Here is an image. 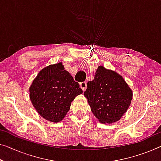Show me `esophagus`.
<instances>
[{"label": "esophagus", "mask_w": 161, "mask_h": 161, "mask_svg": "<svg viewBox=\"0 0 161 161\" xmlns=\"http://www.w3.org/2000/svg\"><path fill=\"white\" fill-rule=\"evenodd\" d=\"M80 87L81 88V90L83 91H85L86 89H87V83L85 82V81H83V82H81L80 84Z\"/></svg>", "instance_id": "esophagus-1"}]
</instances>
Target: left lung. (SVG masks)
Returning a JSON list of instances; mask_svg holds the SVG:
<instances>
[{
  "mask_svg": "<svg viewBox=\"0 0 161 161\" xmlns=\"http://www.w3.org/2000/svg\"><path fill=\"white\" fill-rule=\"evenodd\" d=\"M84 95L99 121L112 124L118 121L126 112L133 93L120 74L100 66L94 80L87 82Z\"/></svg>",
  "mask_w": 161,
  "mask_h": 161,
  "instance_id": "obj_1",
  "label": "left lung"
}]
</instances>
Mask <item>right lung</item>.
<instances>
[{
    "instance_id": "obj_1",
    "label": "right lung",
    "mask_w": 161,
    "mask_h": 161,
    "mask_svg": "<svg viewBox=\"0 0 161 161\" xmlns=\"http://www.w3.org/2000/svg\"><path fill=\"white\" fill-rule=\"evenodd\" d=\"M81 93L80 85L62 63L42 69L30 87V97L36 111L45 119L55 123L64 119L71 102Z\"/></svg>"
}]
</instances>
